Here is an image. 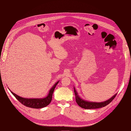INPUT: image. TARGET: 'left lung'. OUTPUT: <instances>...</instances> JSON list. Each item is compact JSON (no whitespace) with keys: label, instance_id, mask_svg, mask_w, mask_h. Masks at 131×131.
<instances>
[{"label":"left lung","instance_id":"obj_1","mask_svg":"<svg viewBox=\"0 0 131 131\" xmlns=\"http://www.w3.org/2000/svg\"><path fill=\"white\" fill-rule=\"evenodd\" d=\"M74 91L75 95V99H76V102L77 104L80 106V107L82 108L86 109H97V108H102V107H104L106 105L109 104L110 103L113 101V100L115 97L116 94H115L113 97H112L109 100L103 102H101V103H96V102H90L88 101H84L82 99L80 98L79 97L78 93L77 92L76 90H75V88H74Z\"/></svg>","mask_w":131,"mask_h":131}]
</instances>
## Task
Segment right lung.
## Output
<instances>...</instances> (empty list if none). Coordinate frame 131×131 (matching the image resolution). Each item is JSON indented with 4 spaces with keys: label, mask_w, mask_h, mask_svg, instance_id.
<instances>
[{
    "label": "right lung",
    "mask_w": 131,
    "mask_h": 131,
    "mask_svg": "<svg viewBox=\"0 0 131 131\" xmlns=\"http://www.w3.org/2000/svg\"><path fill=\"white\" fill-rule=\"evenodd\" d=\"M59 81L57 82L56 84H55L52 88L51 89V90L49 91V93L48 96L46 97L43 98H33V99H28V98H22L21 97H19L17 96V94L13 93L12 91H11V93L13 94L14 96L15 97V98L17 99V100L24 105L29 107V108H35V109H39V108H42L43 107H45L47 105H48L50 102L52 100V94L53 92L54 91V90L56 88V85L58 84Z\"/></svg>",
    "instance_id": "add662e5"
}]
</instances>
